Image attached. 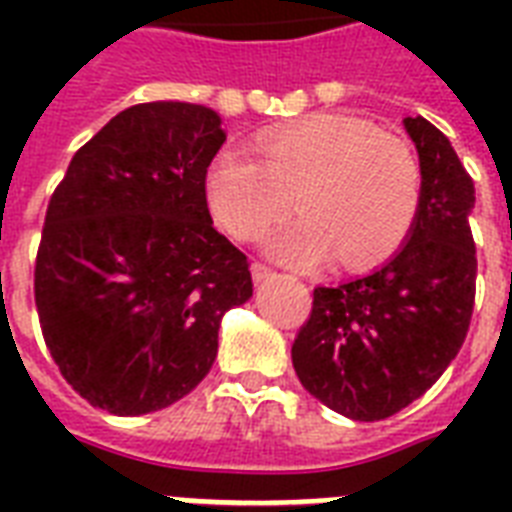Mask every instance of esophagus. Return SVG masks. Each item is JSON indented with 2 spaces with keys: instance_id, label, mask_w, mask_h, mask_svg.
<instances>
[{
  "instance_id": "esophagus-1",
  "label": "esophagus",
  "mask_w": 512,
  "mask_h": 512,
  "mask_svg": "<svg viewBox=\"0 0 512 512\" xmlns=\"http://www.w3.org/2000/svg\"><path fill=\"white\" fill-rule=\"evenodd\" d=\"M271 268H268V265L265 263H252V279L257 281V284H260V281H265L268 279V276H271Z\"/></svg>"
}]
</instances>
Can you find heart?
<instances>
[{"mask_svg": "<svg viewBox=\"0 0 512 512\" xmlns=\"http://www.w3.org/2000/svg\"><path fill=\"white\" fill-rule=\"evenodd\" d=\"M255 151L223 148L204 177L209 212L233 239H260L292 196L303 215L268 241L289 265L335 252L345 268H364L393 255L412 228L420 167L396 135L353 116L316 114L260 132Z\"/></svg>", "mask_w": 512, "mask_h": 512, "instance_id": "obj_1", "label": "heart"}]
</instances>
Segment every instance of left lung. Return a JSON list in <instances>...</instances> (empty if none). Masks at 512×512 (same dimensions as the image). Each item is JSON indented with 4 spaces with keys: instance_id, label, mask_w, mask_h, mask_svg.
Returning <instances> with one entry per match:
<instances>
[{
    "instance_id": "1",
    "label": "left lung",
    "mask_w": 512,
    "mask_h": 512,
    "mask_svg": "<svg viewBox=\"0 0 512 512\" xmlns=\"http://www.w3.org/2000/svg\"><path fill=\"white\" fill-rule=\"evenodd\" d=\"M404 127L420 154V204L406 244L361 279L313 289L292 345L303 388L350 420L374 422L420 398L452 364L476 303L473 177L422 116Z\"/></svg>"
}]
</instances>
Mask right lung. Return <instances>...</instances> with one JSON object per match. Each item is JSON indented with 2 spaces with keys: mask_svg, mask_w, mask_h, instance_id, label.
<instances>
[{
  "mask_svg": "<svg viewBox=\"0 0 512 512\" xmlns=\"http://www.w3.org/2000/svg\"><path fill=\"white\" fill-rule=\"evenodd\" d=\"M225 143L207 106L116 114L55 188L34 297L66 382L111 414L159 412L215 364L225 311L252 297L247 255L212 228L204 193Z\"/></svg>",
  "mask_w": 512,
  "mask_h": 512,
  "instance_id": "1",
  "label": "right lung"
}]
</instances>
